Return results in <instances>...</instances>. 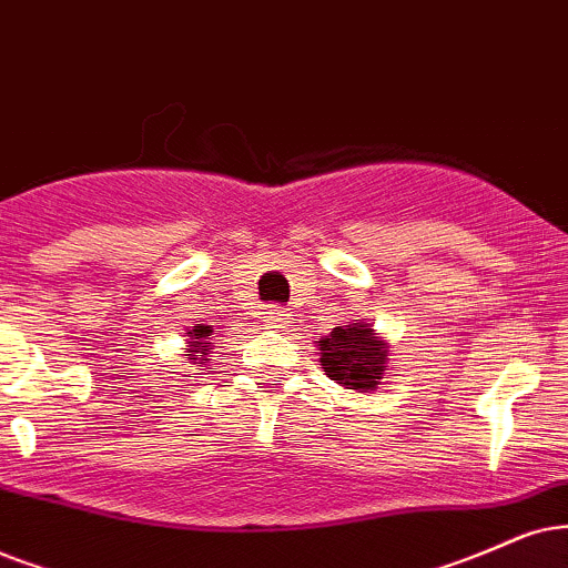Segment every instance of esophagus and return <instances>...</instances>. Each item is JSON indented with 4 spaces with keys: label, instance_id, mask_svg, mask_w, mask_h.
I'll return each mask as SVG.
<instances>
[{
    "label": "esophagus",
    "instance_id": "34e87169",
    "mask_svg": "<svg viewBox=\"0 0 568 568\" xmlns=\"http://www.w3.org/2000/svg\"><path fill=\"white\" fill-rule=\"evenodd\" d=\"M264 322H267L270 327L283 329V327H291L293 314L288 312V308H283V306H270L267 312H264Z\"/></svg>",
    "mask_w": 568,
    "mask_h": 568
}]
</instances>
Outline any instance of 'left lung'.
Listing matches in <instances>:
<instances>
[{"label": "left lung", "mask_w": 568, "mask_h": 568, "mask_svg": "<svg viewBox=\"0 0 568 568\" xmlns=\"http://www.w3.org/2000/svg\"><path fill=\"white\" fill-rule=\"evenodd\" d=\"M322 369L329 379L348 385L351 390H375L385 372V343L375 341L369 325L335 327L325 341H320Z\"/></svg>", "instance_id": "8db88e82"}]
</instances>
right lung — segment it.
I'll list each match as a JSON object with an SVG mask.
<instances>
[{"label": "right lung", "mask_w": 568, "mask_h": 568, "mask_svg": "<svg viewBox=\"0 0 568 568\" xmlns=\"http://www.w3.org/2000/svg\"><path fill=\"white\" fill-rule=\"evenodd\" d=\"M210 333H212L210 327H196V329H193V333H191V337L193 334H196L197 337L191 341L193 348H189V354H185V356H196V354H201V356H199L201 362H196V364H204V362H206V351H210V346H206V335H210Z\"/></svg>", "instance_id": "right-lung-1"}]
</instances>
